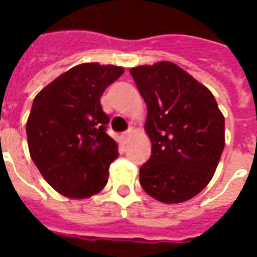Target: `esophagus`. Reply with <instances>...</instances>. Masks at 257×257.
<instances>
[{
	"mask_svg": "<svg viewBox=\"0 0 257 257\" xmlns=\"http://www.w3.org/2000/svg\"><path fill=\"white\" fill-rule=\"evenodd\" d=\"M131 136H132V129H128L125 134H122V140L123 143H128L129 139H131Z\"/></svg>",
	"mask_w": 257,
	"mask_h": 257,
	"instance_id": "esophagus-1",
	"label": "esophagus"
}]
</instances>
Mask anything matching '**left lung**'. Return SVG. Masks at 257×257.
I'll return each mask as SVG.
<instances>
[{"label": "left lung", "mask_w": 257, "mask_h": 257, "mask_svg": "<svg viewBox=\"0 0 257 257\" xmlns=\"http://www.w3.org/2000/svg\"><path fill=\"white\" fill-rule=\"evenodd\" d=\"M147 104L151 157L140 184L164 204H179L204 190L224 149V117L206 86L171 62L131 68Z\"/></svg>", "instance_id": "8db88e82"}]
</instances>
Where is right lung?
I'll return each instance as SVG.
<instances>
[{"mask_svg":"<svg viewBox=\"0 0 257 257\" xmlns=\"http://www.w3.org/2000/svg\"><path fill=\"white\" fill-rule=\"evenodd\" d=\"M123 73L118 66L82 63L47 85L26 125L31 160L44 179L68 198H88L107 184L118 146L106 134L100 97Z\"/></svg>","mask_w":257,"mask_h":257,"instance_id":"right-lung-1","label":"right lung"}]
</instances>
